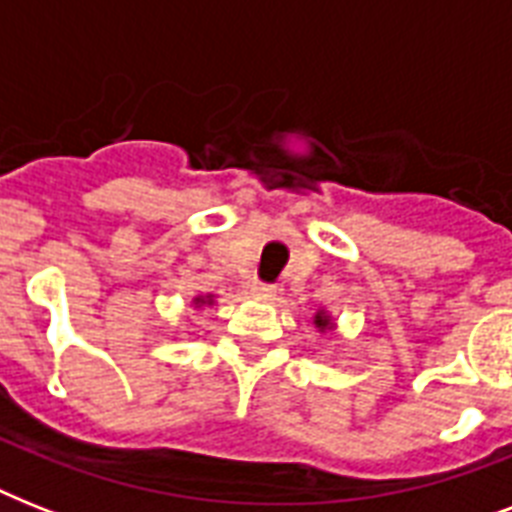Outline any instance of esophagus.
<instances>
[{
    "instance_id": "esophagus-1",
    "label": "esophagus",
    "mask_w": 512,
    "mask_h": 512,
    "mask_svg": "<svg viewBox=\"0 0 512 512\" xmlns=\"http://www.w3.org/2000/svg\"><path fill=\"white\" fill-rule=\"evenodd\" d=\"M249 292H252V297L260 300V303H273V300L279 297L276 287H271V284H260V281H255V284L249 287Z\"/></svg>"
}]
</instances>
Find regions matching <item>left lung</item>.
<instances>
[{"label":"left lung","mask_w":512,"mask_h":512,"mask_svg":"<svg viewBox=\"0 0 512 512\" xmlns=\"http://www.w3.org/2000/svg\"><path fill=\"white\" fill-rule=\"evenodd\" d=\"M313 327L319 329V332H327V329L335 327V321H332V316H329L327 311H316V316H313Z\"/></svg>","instance_id":"left-lung-1"}]
</instances>
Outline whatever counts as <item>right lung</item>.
Listing matches in <instances>:
<instances>
[{
    "label": "right lung",
    "instance_id": "add662e5",
    "mask_svg": "<svg viewBox=\"0 0 512 512\" xmlns=\"http://www.w3.org/2000/svg\"><path fill=\"white\" fill-rule=\"evenodd\" d=\"M193 305H196V308H201V305H215V295L193 297Z\"/></svg>",
    "mask_w": 512,
    "mask_h": 512
}]
</instances>
